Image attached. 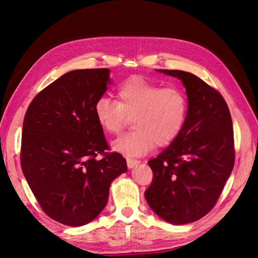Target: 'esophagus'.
I'll return each instance as SVG.
<instances>
[{
    "mask_svg": "<svg viewBox=\"0 0 258 258\" xmlns=\"http://www.w3.org/2000/svg\"><path fill=\"white\" fill-rule=\"evenodd\" d=\"M140 163L139 160H136V159H132V158H127V166L129 169H132L135 168L136 166H138Z\"/></svg>",
    "mask_w": 258,
    "mask_h": 258,
    "instance_id": "obj_1",
    "label": "esophagus"
}]
</instances>
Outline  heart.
<instances>
[{
    "mask_svg": "<svg viewBox=\"0 0 258 258\" xmlns=\"http://www.w3.org/2000/svg\"><path fill=\"white\" fill-rule=\"evenodd\" d=\"M116 101L99 98L93 114L103 131L118 135L132 117L135 130L114 141L113 150L129 157L150 153L157 144L166 146L181 135L188 112L185 93L176 87H163L143 77L124 81L116 90Z\"/></svg>",
    "mask_w": 258,
    "mask_h": 258,
    "instance_id": "heart-1",
    "label": "heart"
}]
</instances>
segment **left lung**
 <instances>
[{
  "mask_svg": "<svg viewBox=\"0 0 258 258\" xmlns=\"http://www.w3.org/2000/svg\"><path fill=\"white\" fill-rule=\"evenodd\" d=\"M157 72L183 83L188 112L181 135L148 161L154 176L144 195L162 220L188 224L213 209L231 174L235 163L231 116L221 93L196 75L178 70Z\"/></svg>",
  "mask_w": 258,
  "mask_h": 258,
  "instance_id": "8db88e82",
  "label": "left lung"
}]
</instances>
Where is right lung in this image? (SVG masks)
Wrapping results in <instances>:
<instances>
[{"label":"right lung","mask_w":258,"mask_h":258,"mask_svg":"<svg viewBox=\"0 0 258 258\" xmlns=\"http://www.w3.org/2000/svg\"><path fill=\"white\" fill-rule=\"evenodd\" d=\"M110 84L108 69L68 72L38 93L23 120V175L44 212L67 226L95 220L112 182L128 169L120 154L105 153L108 145L93 114Z\"/></svg>","instance_id":"1"}]
</instances>
